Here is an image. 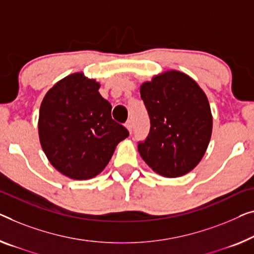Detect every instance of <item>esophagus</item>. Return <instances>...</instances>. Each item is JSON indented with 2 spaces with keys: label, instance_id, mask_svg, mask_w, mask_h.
<instances>
[{
  "label": "esophagus",
  "instance_id": "34e87169",
  "mask_svg": "<svg viewBox=\"0 0 254 254\" xmlns=\"http://www.w3.org/2000/svg\"><path fill=\"white\" fill-rule=\"evenodd\" d=\"M126 127H127V128L128 131H130V133L132 132V127H133V124H132V121L131 120H128L127 122L126 123Z\"/></svg>",
  "mask_w": 254,
  "mask_h": 254
}]
</instances>
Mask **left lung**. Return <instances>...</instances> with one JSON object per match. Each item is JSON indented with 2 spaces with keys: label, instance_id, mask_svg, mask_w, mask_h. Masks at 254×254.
Segmentation results:
<instances>
[{
  "label": "left lung",
  "instance_id": "left-lung-1",
  "mask_svg": "<svg viewBox=\"0 0 254 254\" xmlns=\"http://www.w3.org/2000/svg\"><path fill=\"white\" fill-rule=\"evenodd\" d=\"M150 120L140 156L166 178L186 175L199 163L212 134L209 100L191 77L178 70L154 76L140 86Z\"/></svg>",
  "mask_w": 254,
  "mask_h": 254
}]
</instances>
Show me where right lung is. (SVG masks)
I'll use <instances>...</instances> for the list:
<instances>
[{"instance_id":"obj_1","label":"right lung","mask_w":254,"mask_h":254,"mask_svg":"<svg viewBox=\"0 0 254 254\" xmlns=\"http://www.w3.org/2000/svg\"><path fill=\"white\" fill-rule=\"evenodd\" d=\"M100 84L82 73L68 75L48 91L40 107L39 135L50 163L70 179L103 171L128 131L112 119Z\"/></svg>"}]
</instances>
